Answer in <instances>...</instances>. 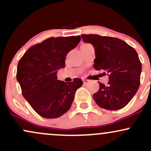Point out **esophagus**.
Returning <instances> with one entry per match:
<instances>
[{"label": "esophagus", "mask_w": 151, "mask_h": 151, "mask_svg": "<svg viewBox=\"0 0 151 151\" xmlns=\"http://www.w3.org/2000/svg\"><path fill=\"white\" fill-rule=\"evenodd\" d=\"M88 82H89V80H88V79H83V83H84V84H86Z\"/></svg>", "instance_id": "1"}]
</instances>
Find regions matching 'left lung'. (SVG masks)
<instances>
[{"instance_id": "8db88e82", "label": "left lung", "mask_w": 151, "mask_h": 151, "mask_svg": "<svg viewBox=\"0 0 151 151\" xmlns=\"http://www.w3.org/2000/svg\"><path fill=\"white\" fill-rule=\"evenodd\" d=\"M81 37L84 42L91 43L94 47V68L109 76L107 86L99 82V89L93 95L95 102L108 110L124 108L140 86L142 66L138 53L118 38L91 34Z\"/></svg>"}]
</instances>
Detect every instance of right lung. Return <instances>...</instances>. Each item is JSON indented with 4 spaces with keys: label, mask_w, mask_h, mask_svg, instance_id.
Masks as SVG:
<instances>
[{
    "label": "right lung",
    "mask_w": 151,
    "mask_h": 151,
    "mask_svg": "<svg viewBox=\"0 0 151 151\" xmlns=\"http://www.w3.org/2000/svg\"><path fill=\"white\" fill-rule=\"evenodd\" d=\"M80 40L79 35L50 37L29 48L19 61L16 78L22 96L42 117L63 115L70 109L77 89L82 86L79 78L66 83L57 77L58 70L65 67L67 53Z\"/></svg>",
    "instance_id": "right-lung-1"
}]
</instances>
